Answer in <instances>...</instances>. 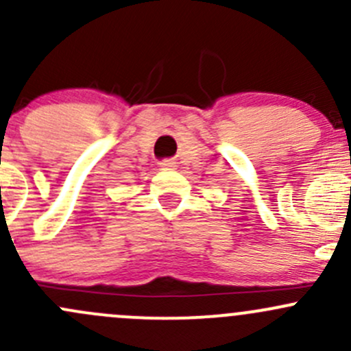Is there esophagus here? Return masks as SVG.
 Masks as SVG:
<instances>
[{"mask_svg":"<svg viewBox=\"0 0 351 351\" xmlns=\"http://www.w3.org/2000/svg\"><path fill=\"white\" fill-rule=\"evenodd\" d=\"M159 166L165 169H175L176 168V162L173 161V159H162L161 162H159Z\"/></svg>","mask_w":351,"mask_h":351,"instance_id":"34e87169","label":"esophagus"}]
</instances>
